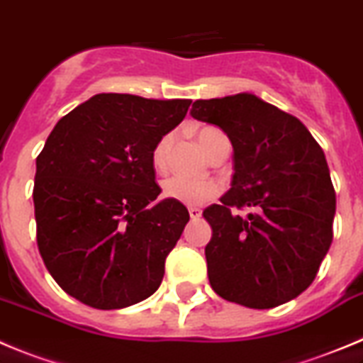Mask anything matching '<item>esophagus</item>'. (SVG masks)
I'll return each mask as SVG.
<instances>
[{
  "mask_svg": "<svg viewBox=\"0 0 363 363\" xmlns=\"http://www.w3.org/2000/svg\"><path fill=\"white\" fill-rule=\"evenodd\" d=\"M188 213H189V218H191V220H199L202 215V211L199 210V208H189Z\"/></svg>",
  "mask_w": 363,
  "mask_h": 363,
  "instance_id": "34e87169",
  "label": "esophagus"
}]
</instances>
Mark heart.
Returning a JSON list of instances; mask_svg holds the SVG:
<instances>
[{
    "label": "heart",
    "mask_w": 363,
    "mask_h": 363,
    "mask_svg": "<svg viewBox=\"0 0 363 363\" xmlns=\"http://www.w3.org/2000/svg\"><path fill=\"white\" fill-rule=\"evenodd\" d=\"M217 128L206 126L197 132V141L204 152H208L213 137L218 135ZM172 135H164L161 141L155 145L152 152V162L157 169L166 168V161H168V152L172 146ZM162 194L166 199L177 201L184 206H202L206 202L213 201L218 194H220V186L215 181H194V179H184V177H168L162 182Z\"/></svg>",
    "instance_id": "b5f03b06"
}]
</instances>
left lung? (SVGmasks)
Instances as JSON below:
<instances>
[{
    "mask_svg": "<svg viewBox=\"0 0 363 363\" xmlns=\"http://www.w3.org/2000/svg\"><path fill=\"white\" fill-rule=\"evenodd\" d=\"M189 113L233 146L231 188L202 213L213 231L204 250L213 291L253 309L296 298L333 242L336 195L324 150L295 116L253 94L199 99ZM246 205L255 213H233Z\"/></svg>",
    "mask_w": 363,
    "mask_h": 363,
    "instance_id": "obj_1",
    "label": "left lung"
}]
</instances>
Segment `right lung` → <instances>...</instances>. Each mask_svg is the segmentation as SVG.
<instances>
[{
  "label": "right lung",
  "mask_w": 363,
  "mask_h": 363,
  "mask_svg": "<svg viewBox=\"0 0 363 363\" xmlns=\"http://www.w3.org/2000/svg\"><path fill=\"white\" fill-rule=\"evenodd\" d=\"M189 104L97 94L57 121L35 159L39 253L61 289L90 308H128L161 286L189 213L172 199L153 204L152 152Z\"/></svg>",
  "instance_id": "right-lung-1"
}]
</instances>
